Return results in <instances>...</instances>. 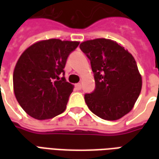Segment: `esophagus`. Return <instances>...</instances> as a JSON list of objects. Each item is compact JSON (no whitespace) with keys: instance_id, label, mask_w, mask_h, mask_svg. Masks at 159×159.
Returning <instances> with one entry per match:
<instances>
[{"instance_id":"esophagus-1","label":"esophagus","mask_w":159,"mask_h":159,"mask_svg":"<svg viewBox=\"0 0 159 159\" xmlns=\"http://www.w3.org/2000/svg\"><path fill=\"white\" fill-rule=\"evenodd\" d=\"M81 89H82V85H81V83H76V85H75V89L80 90Z\"/></svg>"}]
</instances>
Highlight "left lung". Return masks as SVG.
<instances>
[{
    "label": "left lung",
    "mask_w": 159,
    "mask_h": 159,
    "mask_svg": "<svg viewBox=\"0 0 159 159\" xmlns=\"http://www.w3.org/2000/svg\"><path fill=\"white\" fill-rule=\"evenodd\" d=\"M80 48L90 59L96 86L84 96L87 106L102 119H120L133 109L142 87L135 59L111 39L85 41Z\"/></svg>",
    "instance_id": "8db88e82"
}]
</instances>
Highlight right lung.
<instances>
[{
    "instance_id": "add662e5",
    "label": "right lung",
    "mask_w": 159,
    "mask_h": 159,
    "mask_svg": "<svg viewBox=\"0 0 159 159\" xmlns=\"http://www.w3.org/2000/svg\"><path fill=\"white\" fill-rule=\"evenodd\" d=\"M79 42L59 39L35 42L23 52L13 70V91L23 110L38 120L62 113L74 86L64 74L70 52Z\"/></svg>"
}]
</instances>
